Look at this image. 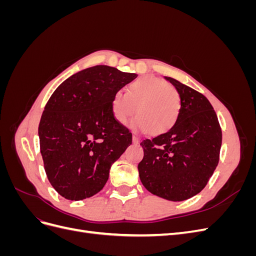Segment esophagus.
I'll return each instance as SVG.
<instances>
[{
    "mask_svg": "<svg viewBox=\"0 0 256 256\" xmlns=\"http://www.w3.org/2000/svg\"><path fill=\"white\" fill-rule=\"evenodd\" d=\"M132 141H134V144H138V143H140V138H138L136 136H132Z\"/></svg>",
    "mask_w": 256,
    "mask_h": 256,
    "instance_id": "34e87169",
    "label": "esophagus"
}]
</instances>
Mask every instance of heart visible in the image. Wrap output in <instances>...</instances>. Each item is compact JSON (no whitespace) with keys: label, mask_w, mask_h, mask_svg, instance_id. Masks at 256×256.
Returning <instances> with one entry per match:
<instances>
[{"label":"heart","mask_w":256,"mask_h":256,"mask_svg":"<svg viewBox=\"0 0 256 256\" xmlns=\"http://www.w3.org/2000/svg\"><path fill=\"white\" fill-rule=\"evenodd\" d=\"M180 95L176 88L152 76H141L131 83L126 94L116 90L111 100V112L116 122L125 125L136 111L138 116L131 125L150 136L171 129L180 116Z\"/></svg>","instance_id":"b5f03b06"}]
</instances>
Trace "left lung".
Returning <instances> with one entry per match:
<instances>
[{"mask_svg":"<svg viewBox=\"0 0 256 256\" xmlns=\"http://www.w3.org/2000/svg\"><path fill=\"white\" fill-rule=\"evenodd\" d=\"M180 92L182 106L168 132L141 142L138 170L144 187L168 200H184L207 184L219 162L222 131L216 114L200 92L166 76Z\"/></svg>","mask_w":256,"mask_h":256,"instance_id":"8db88e82","label":"left lung"}]
</instances>
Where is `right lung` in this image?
I'll use <instances>...</instances> for the list:
<instances>
[{
  "label": "right lung",
  "instance_id": "1",
  "mask_svg": "<svg viewBox=\"0 0 256 256\" xmlns=\"http://www.w3.org/2000/svg\"><path fill=\"white\" fill-rule=\"evenodd\" d=\"M136 78L97 65L69 76L51 95L38 134L46 174L63 198L80 200L98 193L132 143L129 129L113 118L111 100Z\"/></svg>",
  "mask_w": 256,
  "mask_h": 256
}]
</instances>
